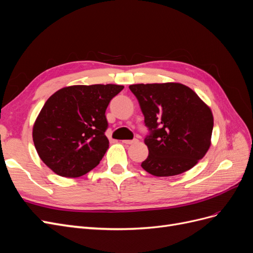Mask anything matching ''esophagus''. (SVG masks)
<instances>
[{"label": "esophagus", "mask_w": 253, "mask_h": 253, "mask_svg": "<svg viewBox=\"0 0 253 253\" xmlns=\"http://www.w3.org/2000/svg\"><path fill=\"white\" fill-rule=\"evenodd\" d=\"M122 142L126 143V144H133V143L138 142V140H137V139H133V140H124Z\"/></svg>", "instance_id": "obj_1"}]
</instances>
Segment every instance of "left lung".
I'll list each match as a JSON object with an SVG mask.
<instances>
[{
  "instance_id": "left-lung-1",
  "label": "left lung",
  "mask_w": 253,
  "mask_h": 253,
  "mask_svg": "<svg viewBox=\"0 0 253 253\" xmlns=\"http://www.w3.org/2000/svg\"><path fill=\"white\" fill-rule=\"evenodd\" d=\"M128 87L151 132L144 138L149 156L142 169L158 177L192 169L211 145V109L181 83H141Z\"/></svg>"
}]
</instances>
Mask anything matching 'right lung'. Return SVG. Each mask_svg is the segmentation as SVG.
<instances>
[{"label":"right lung","mask_w":253,"mask_h":253,"mask_svg":"<svg viewBox=\"0 0 253 253\" xmlns=\"http://www.w3.org/2000/svg\"><path fill=\"white\" fill-rule=\"evenodd\" d=\"M125 86L72 85L45 102L33 127L38 155L56 174L80 177L100 163L109 149L105 111Z\"/></svg>","instance_id":"right-lung-1"}]
</instances>
